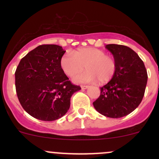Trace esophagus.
Wrapping results in <instances>:
<instances>
[{
  "mask_svg": "<svg viewBox=\"0 0 159 159\" xmlns=\"http://www.w3.org/2000/svg\"><path fill=\"white\" fill-rule=\"evenodd\" d=\"M81 87L82 90H86L87 88H88L89 86L88 85H81Z\"/></svg>",
  "mask_w": 159,
  "mask_h": 159,
  "instance_id": "esophagus-1",
  "label": "esophagus"
}]
</instances>
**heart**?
I'll list each match as a JSON object with an SVG mask.
<instances>
[{
    "instance_id": "b5f03b06",
    "label": "heart",
    "mask_w": 159,
    "mask_h": 159,
    "mask_svg": "<svg viewBox=\"0 0 159 159\" xmlns=\"http://www.w3.org/2000/svg\"><path fill=\"white\" fill-rule=\"evenodd\" d=\"M61 68L69 77L81 72L83 73L74 78L78 83L107 82L114 76L116 70V63L113 57L106 55L104 51L94 48H82L66 53L61 57Z\"/></svg>"
}]
</instances>
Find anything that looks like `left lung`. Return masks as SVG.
<instances>
[{"label": "left lung", "instance_id": "1", "mask_svg": "<svg viewBox=\"0 0 159 159\" xmlns=\"http://www.w3.org/2000/svg\"><path fill=\"white\" fill-rule=\"evenodd\" d=\"M116 63L114 76L100 88L94 102L96 111L107 117L120 118L135 110L141 102L147 83V72L135 52L122 45L105 46Z\"/></svg>", "mask_w": 159, "mask_h": 159}]
</instances>
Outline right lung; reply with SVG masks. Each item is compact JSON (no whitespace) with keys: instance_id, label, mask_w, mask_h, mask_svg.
<instances>
[{"instance_id":"right-lung-1","label":"right lung","mask_w":159,"mask_h":159,"mask_svg":"<svg viewBox=\"0 0 159 159\" xmlns=\"http://www.w3.org/2000/svg\"><path fill=\"white\" fill-rule=\"evenodd\" d=\"M65 52L60 45H39L24 57L16 69L19 102L36 119L53 121L62 117L70 107L71 96L81 90L69 81L61 68Z\"/></svg>"}]
</instances>
